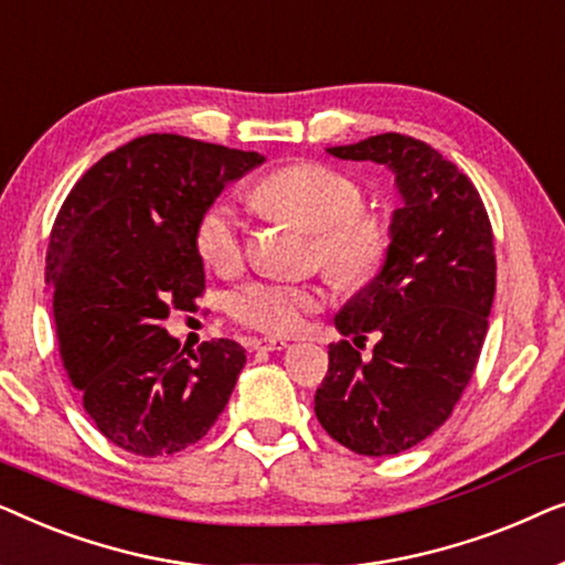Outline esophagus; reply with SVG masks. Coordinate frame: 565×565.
<instances>
[{"label":"esophagus","instance_id":"esophagus-1","mask_svg":"<svg viewBox=\"0 0 565 565\" xmlns=\"http://www.w3.org/2000/svg\"><path fill=\"white\" fill-rule=\"evenodd\" d=\"M252 350H265V352H277V350H285L288 342L280 337H265V339H252L249 342Z\"/></svg>","mask_w":565,"mask_h":565}]
</instances>
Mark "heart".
Masks as SVG:
<instances>
[{
  "label": "heart",
  "mask_w": 565,
  "mask_h": 565,
  "mask_svg": "<svg viewBox=\"0 0 565 565\" xmlns=\"http://www.w3.org/2000/svg\"><path fill=\"white\" fill-rule=\"evenodd\" d=\"M360 184L337 169L303 161L275 169L252 188V203L275 218L313 231L316 257L342 288H362L381 273L391 252V228L362 211ZM200 259L231 275L244 259L242 223L234 207L213 205L195 228ZM321 306V292L290 282H252L231 298V313L267 334H292Z\"/></svg>",
  "instance_id": "b5f03b06"
}]
</instances>
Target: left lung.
Returning a JSON list of instances; mask_svg holds the SVG:
<instances>
[{
    "instance_id": "1",
    "label": "left lung",
    "mask_w": 565,
    "mask_h": 565,
    "mask_svg": "<svg viewBox=\"0 0 565 565\" xmlns=\"http://www.w3.org/2000/svg\"><path fill=\"white\" fill-rule=\"evenodd\" d=\"M396 177L401 207L381 273L334 316L329 373L316 391L321 427L358 455H398L443 427L473 377L497 290L489 213L473 182L424 141L401 134L331 146ZM375 330L374 358L358 345Z\"/></svg>"
}]
</instances>
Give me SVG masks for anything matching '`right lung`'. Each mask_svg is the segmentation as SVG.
Here are the masks:
<instances>
[{"instance_id": "right-lung-1", "label": "right lung", "mask_w": 565, "mask_h": 565, "mask_svg": "<svg viewBox=\"0 0 565 565\" xmlns=\"http://www.w3.org/2000/svg\"><path fill=\"white\" fill-rule=\"evenodd\" d=\"M265 157L174 134L128 141L87 169L53 223L45 285L84 412L122 450L157 458L207 435L242 373L234 339L198 350L161 327L205 290L200 215Z\"/></svg>"}]
</instances>
